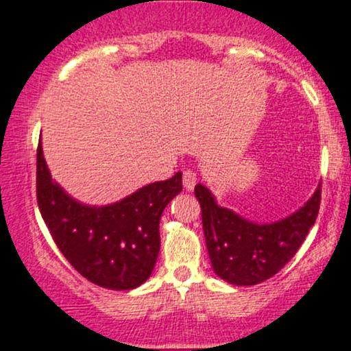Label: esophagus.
Here are the masks:
<instances>
[{
    "mask_svg": "<svg viewBox=\"0 0 351 351\" xmlns=\"http://www.w3.org/2000/svg\"><path fill=\"white\" fill-rule=\"evenodd\" d=\"M182 182H184V187L187 189V190H193V189H195V184H197V172L192 171V169H187V171H184Z\"/></svg>",
    "mask_w": 351,
    "mask_h": 351,
    "instance_id": "obj_1",
    "label": "esophagus"
}]
</instances>
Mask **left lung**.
<instances>
[{"instance_id":"1","label":"left lung","mask_w":351,"mask_h":351,"mask_svg":"<svg viewBox=\"0 0 351 351\" xmlns=\"http://www.w3.org/2000/svg\"><path fill=\"white\" fill-rule=\"evenodd\" d=\"M321 185L302 208L270 224L247 221L234 211L216 205L205 185H195L202 206L205 242L215 274L237 287L271 278L291 261L314 226L321 206Z\"/></svg>"}]
</instances>
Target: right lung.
<instances>
[{"label":"right lung","instance_id":"add662e5","mask_svg":"<svg viewBox=\"0 0 351 351\" xmlns=\"http://www.w3.org/2000/svg\"><path fill=\"white\" fill-rule=\"evenodd\" d=\"M182 192V174L136 190L107 206L73 200L51 176L37 146V203L43 221L66 261L90 283L133 289L149 278L158 258L159 221Z\"/></svg>","mask_w":351,"mask_h":351}]
</instances>
